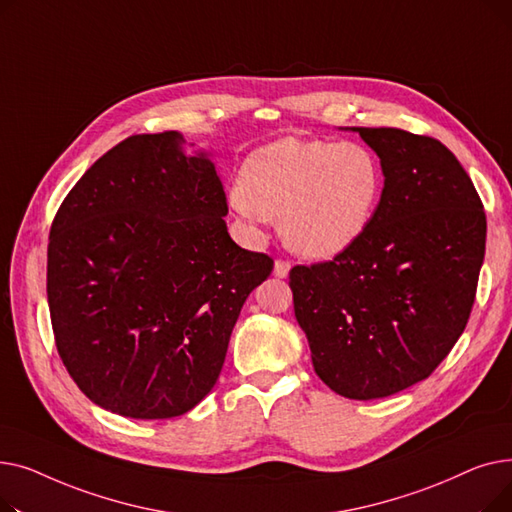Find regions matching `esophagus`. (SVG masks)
<instances>
[{
    "label": "esophagus",
    "instance_id": "34e87169",
    "mask_svg": "<svg viewBox=\"0 0 512 512\" xmlns=\"http://www.w3.org/2000/svg\"><path fill=\"white\" fill-rule=\"evenodd\" d=\"M290 261H286V259H278L276 263H274V276L276 278H286L288 274H290Z\"/></svg>",
    "mask_w": 512,
    "mask_h": 512
}]
</instances>
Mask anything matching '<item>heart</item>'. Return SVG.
Here are the masks:
<instances>
[{"instance_id":"1","label":"heart","mask_w":512,"mask_h":512,"mask_svg":"<svg viewBox=\"0 0 512 512\" xmlns=\"http://www.w3.org/2000/svg\"><path fill=\"white\" fill-rule=\"evenodd\" d=\"M382 188L380 159L369 147L284 137L245 159L228 201L251 224L280 213L282 236L294 251L330 259L365 234Z\"/></svg>"}]
</instances>
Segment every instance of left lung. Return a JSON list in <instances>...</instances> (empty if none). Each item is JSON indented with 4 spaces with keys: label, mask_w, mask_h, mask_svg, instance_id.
Wrapping results in <instances>:
<instances>
[{
    "label": "left lung",
    "mask_w": 512,
    "mask_h": 512,
    "mask_svg": "<svg viewBox=\"0 0 512 512\" xmlns=\"http://www.w3.org/2000/svg\"><path fill=\"white\" fill-rule=\"evenodd\" d=\"M346 130L380 157L378 209L351 249L294 265L290 288L321 382L371 400L429 378L463 334L486 255V213L440 141L400 128Z\"/></svg>",
    "instance_id": "1"
}]
</instances>
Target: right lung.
<instances>
[{"label":"right lung","instance_id":"right-lung-1","mask_svg":"<svg viewBox=\"0 0 512 512\" xmlns=\"http://www.w3.org/2000/svg\"><path fill=\"white\" fill-rule=\"evenodd\" d=\"M182 134H134L53 218L47 303L70 378L105 411L170 419L220 378L247 297L274 259L230 238L222 180Z\"/></svg>","mask_w":512,"mask_h":512}]
</instances>
